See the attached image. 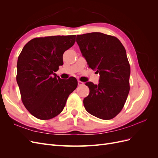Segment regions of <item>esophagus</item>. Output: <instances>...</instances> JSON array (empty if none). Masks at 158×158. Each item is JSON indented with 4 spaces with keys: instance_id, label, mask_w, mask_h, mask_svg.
Here are the masks:
<instances>
[{
    "instance_id": "obj_1",
    "label": "esophagus",
    "mask_w": 158,
    "mask_h": 158,
    "mask_svg": "<svg viewBox=\"0 0 158 158\" xmlns=\"http://www.w3.org/2000/svg\"><path fill=\"white\" fill-rule=\"evenodd\" d=\"M78 84L79 86H81V85H84V82H82V81L78 80Z\"/></svg>"
}]
</instances>
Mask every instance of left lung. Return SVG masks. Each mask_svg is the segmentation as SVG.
I'll return each mask as SVG.
<instances>
[{
    "instance_id": "8db88e82",
    "label": "left lung",
    "mask_w": 158,
    "mask_h": 158,
    "mask_svg": "<svg viewBox=\"0 0 158 158\" xmlns=\"http://www.w3.org/2000/svg\"><path fill=\"white\" fill-rule=\"evenodd\" d=\"M89 67L99 74L98 85L85 83L89 94L84 106L92 115L109 120L121 112L130 90L131 67L125 47L117 37L99 32L76 36Z\"/></svg>"
}]
</instances>
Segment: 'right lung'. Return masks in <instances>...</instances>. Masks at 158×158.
I'll return each instance as SVG.
<instances>
[{"mask_svg":"<svg viewBox=\"0 0 158 158\" xmlns=\"http://www.w3.org/2000/svg\"><path fill=\"white\" fill-rule=\"evenodd\" d=\"M75 39L74 35L34 38L18 56L16 81L22 101L27 111L41 120L60 114L77 87L75 78L63 80L54 73L63 64V53L73 46Z\"/></svg>","mask_w":158,"mask_h":158,"instance_id":"obj_1","label":"right lung"}]
</instances>
